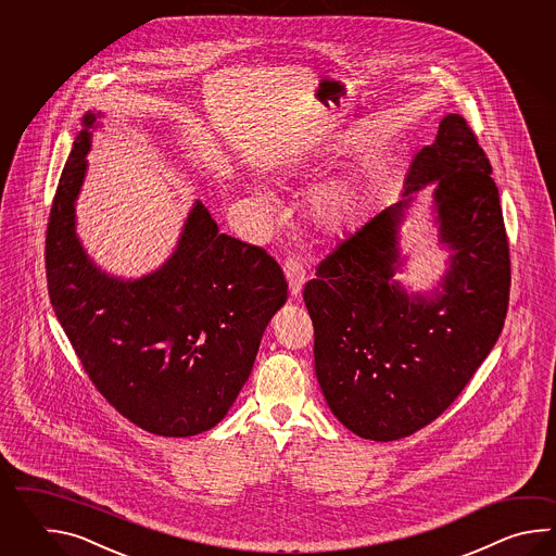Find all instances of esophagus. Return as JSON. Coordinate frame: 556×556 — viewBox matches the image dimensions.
<instances>
[{
	"mask_svg": "<svg viewBox=\"0 0 556 556\" xmlns=\"http://www.w3.org/2000/svg\"><path fill=\"white\" fill-rule=\"evenodd\" d=\"M283 273H286V278H288L290 294H300V292H302V286L306 282V270H304V264L300 262L298 256H288V258L283 261Z\"/></svg>",
	"mask_w": 556,
	"mask_h": 556,
	"instance_id": "obj_1",
	"label": "esophagus"
}]
</instances>
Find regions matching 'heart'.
Listing matches in <instances>:
<instances>
[{
  "label": "heart",
  "mask_w": 556,
  "mask_h": 556,
  "mask_svg": "<svg viewBox=\"0 0 556 556\" xmlns=\"http://www.w3.org/2000/svg\"><path fill=\"white\" fill-rule=\"evenodd\" d=\"M262 201H270L266 192L261 194ZM355 208V190L345 180H331L314 197V214L328 230L342 228Z\"/></svg>",
  "instance_id": "1"
}]
</instances>
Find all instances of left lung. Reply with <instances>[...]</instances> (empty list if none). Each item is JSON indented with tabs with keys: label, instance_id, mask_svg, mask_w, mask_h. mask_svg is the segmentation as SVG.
Here are the masks:
<instances>
[{
	"label": "left lung",
	"instance_id": "1",
	"mask_svg": "<svg viewBox=\"0 0 556 556\" xmlns=\"http://www.w3.org/2000/svg\"><path fill=\"white\" fill-rule=\"evenodd\" d=\"M493 168L462 115L415 154L403 201L343 238L304 288L319 388L359 438L395 441L443 414L493 350L507 318L510 252ZM438 181L442 241L454 250L444 292L409 296L392 276L408 194Z\"/></svg>",
	"mask_w": 556,
	"mask_h": 556
}]
</instances>
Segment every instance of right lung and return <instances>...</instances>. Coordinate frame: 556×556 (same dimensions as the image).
<instances>
[{
	"label": "right lung",
	"instance_id": "obj_1",
	"mask_svg": "<svg viewBox=\"0 0 556 556\" xmlns=\"http://www.w3.org/2000/svg\"><path fill=\"white\" fill-rule=\"evenodd\" d=\"M93 113L85 127L91 129ZM73 142L46 235L51 306L94 390L130 424L163 438L216 426L247 383L262 333L288 298L280 264L218 232L197 201L156 273L123 282L97 270L75 237L91 132Z\"/></svg>",
	"mask_w": 556,
	"mask_h": 556
}]
</instances>
